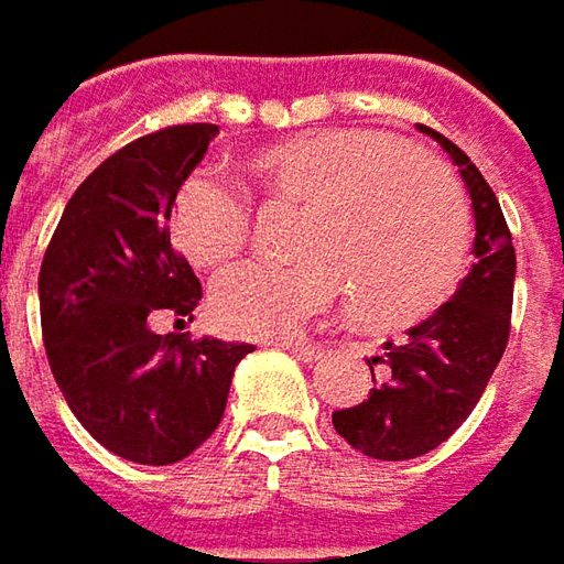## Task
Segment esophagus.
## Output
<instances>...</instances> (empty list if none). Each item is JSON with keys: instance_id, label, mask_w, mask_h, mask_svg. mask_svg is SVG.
Wrapping results in <instances>:
<instances>
[{"instance_id": "obj_1", "label": "esophagus", "mask_w": 564, "mask_h": 564, "mask_svg": "<svg viewBox=\"0 0 564 564\" xmlns=\"http://www.w3.org/2000/svg\"><path fill=\"white\" fill-rule=\"evenodd\" d=\"M282 351H289V355H294L297 360H304V364H314V360L323 358V345H304V341H282L279 345Z\"/></svg>"}]
</instances>
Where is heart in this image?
Returning <instances> with one entry per match:
<instances>
[{
  "mask_svg": "<svg viewBox=\"0 0 564 564\" xmlns=\"http://www.w3.org/2000/svg\"><path fill=\"white\" fill-rule=\"evenodd\" d=\"M263 204L304 206L297 267H250L213 292L219 329L292 338L355 292L367 326L404 329L436 314L462 285L470 253L465 191L440 160L358 128L304 131L253 150L245 163ZM185 257L209 272L250 245L245 197L213 175H191L172 206Z\"/></svg>",
  "mask_w": 564,
  "mask_h": 564,
  "instance_id": "1",
  "label": "heart"
}]
</instances>
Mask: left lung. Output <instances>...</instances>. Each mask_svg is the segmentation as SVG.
Instances as JSON below:
<instances>
[{
    "label": "left lung",
    "mask_w": 564,
    "mask_h": 564,
    "mask_svg": "<svg viewBox=\"0 0 564 564\" xmlns=\"http://www.w3.org/2000/svg\"><path fill=\"white\" fill-rule=\"evenodd\" d=\"M458 165L474 209V267L452 301L426 316L404 341H386L367 360L370 395L333 414L336 433L379 462H408L443 445L474 411L509 345L514 248L502 206L465 150L433 128H421Z\"/></svg>",
    "instance_id": "8db88e82"
}]
</instances>
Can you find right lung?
Instances as JSON below:
<instances>
[{"label": "right lung", "instance_id": "right-lung-1", "mask_svg": "<svg viewBox=\"0 0 564 564\" xmlns=\"http://www.w3.org/2000/svg\"><path fill=\"white\" fill-rule=\"evenodd\" d=\"M216 134V124H172L121 147L72 194L40 267L55 382L80 426L138 465H175L206 443L238 360L253 351L150 329L160 314L191 316L204 294L169 223Z\"/></svg>", "mask_w": 564, "mask_h": 564}]
</instances>
